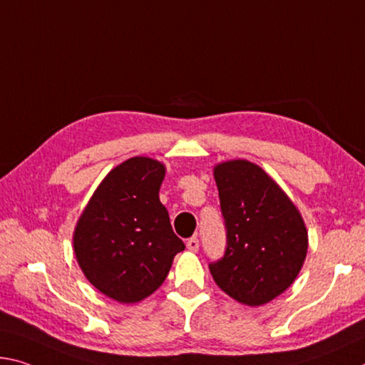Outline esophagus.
<instances>
[{"label":"esophagus","instance_id":"1","mask_svg":"<svg viewBox=\"0 0 365 365\" xmlns=\"http://www.w3.org/2000/svg\"><path fill=\"white\" fill-rule=\"evenodd\" d=\"M187 248H188L190 252L196 253V252H198V248H200V240L196 239V237H192V239L187 242Z\"/></svg>","mask_w":365,"mask_h":365}]
</instances>
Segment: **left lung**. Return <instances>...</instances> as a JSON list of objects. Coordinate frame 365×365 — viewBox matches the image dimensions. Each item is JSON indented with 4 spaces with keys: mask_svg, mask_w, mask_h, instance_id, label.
Wrapping results in <instances>:
<instances>
[{
    "mask_svg": "<svg viewBox=\"0 0 365 365\" xmlns=\"http://www.w3.org/2000/svg\"><path fill=\"white\" fill-rule=\"evenodd\" d=\"M227 248L210 264L216 284L237 302L259 307L296 281L309 250L304 217L262 167L245 159L214 165Z\"/></svg>",
    "mask_w": 365,
    "mask_h": 365,
    "instance_id": "left-lung-1",
    "label": "left lung"
}]
</instances>
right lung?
Returning a JSON list of instances; mask_svg holds the SVG:
<instances>
[{"mask_svg":"<svg viewBox=\"0 0 365 365\" xmlns=\"http://www.w3.org/2000/svg\"><path fill=\"white\" fill-rule=\"evenodd\" d=\"M162 162L136 155L113 167L76 222L73 250L84 276L120 304L141 302L158 291L185 248L159 200Z\"/></svg>","mask_w":365,"mask_h":365,"instance_id":"obj_1","label":"right lung"}]
</instances>
